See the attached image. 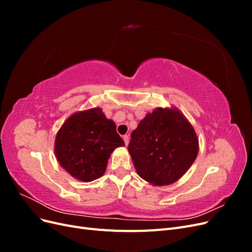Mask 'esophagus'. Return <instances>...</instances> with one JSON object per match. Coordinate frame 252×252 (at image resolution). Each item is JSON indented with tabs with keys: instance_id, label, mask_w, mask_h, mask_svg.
Wrapping results in <instances>:
<instances>
[{
	"instance_id": "obj_1",
	"label": "esophagus",
	"mask_w": 252,
	"mask_h": 252,
	"mask_svg": "<svg viewBox=\"0 0 252 252\" xmlns=\"http://www.w3.org/2000/svg\"><path fill=\"white\" fill-rule=\"evenodd\" d=\"M123 140H124V142H125V145H126V146H127V145H128V143H129V135H124L123 136Z\"/></svg>"
}]
</instances>
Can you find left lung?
<instances>
[{"label": "left lung", "instance_id": "1", "mask_svg": "<svg viewBox=\"0 0 252 252\" xmlns=\"http://www.w3.org/2000/svg\"><path fill=\"white\" fill-rule=\"evenodd\" d=\"M193 126L175 106L147 113L131 133L128 151L140 177L154 186L179 181L199 154Z\"/></svg>", "mask_w": 252, "mask_h": 252}]
</instances>
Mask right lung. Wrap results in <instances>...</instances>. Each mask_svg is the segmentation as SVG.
Returning <instances> with one entry per match:
<instances>
[{
  "mask_svg": "<svg viewBox=\"0 0 252 252\" xmlns=\"http://www.w3.org/2000/svg\"><path fill=\"white\" fill-rule=\"evenodd\" d=\"M124 145L116 123L94 107L74 112L64 122L56 135L55 155L72 178L87 183L102 177L113 150Z\"/></svg>",
  "mask_w": 252,
  "mask_h": 252,
  "instance_id": "obj_1",
  "label": "right lung"
}]
</instances>
